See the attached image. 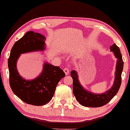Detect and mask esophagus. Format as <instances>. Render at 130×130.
Returning <instances> with one entry per match:
<instances>
[{"label": "esophagus", "mask_w": 130, "mask_h": 130, "mask_svg": "<svg viewBox=\"0 0 130 130\" xmlns=\"http://www.w3.org/2000/svg\"><path fill=\"white\" fill-rule=\"evenodd\" d=\"M63 72L65 73V75H68V74H69V73H70V70H69V69H68V68H65L63 69Z\"/></svg>", "instance_id": "1"}]
</instances>
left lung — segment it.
Wrapping results in <instances>:
<instances>
[{
    "instance_id": "8db88e82",
    "label": "left lung",
    "mask_w": 130,
    "mask_h": 130,
    "mask_svg": "<svg viewBox=\"0 0 130 130\" xmlns=\"http://www.w3.org/2000/svg\"><path fill=\"white\" fill-rule=\"evenodd\" d=\"M111 51L113 52L115 57L118 58L117 62L115 78L113 86L110 89L101 94H95L88 92L84 89L79 83L77 73L75 70L71 72L73 78V92L76 101L85 107H99L108 103L117 94L122 83V73L123 68V61L119 47L115 44L110 47Z\"/></svg>"
}]
</instances>
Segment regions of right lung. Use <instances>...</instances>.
Here are the masks:
<instances>
[{
	"label": "right lung",
	"instance_id": "obj_1",
	"mask_svg": "<svg viewBox=\"0 0 130 130\" xmlns=\"http://www.w3.org/2000/svg\"><path fill=\"white\" fill-rule=\"evenodd\" d=\"M45 37L33 31H28L17 41L10 51L8 60L10 86L13 93L28 104L41 106L52 99L55 88L65 74L59 67L45 63L43 71L38 78L25 80L17 72L16 64L21 54L35 51H43Z\"/></svg>",
	"mask_w": 130,
	"mask_h": 130
}]
</instances>
